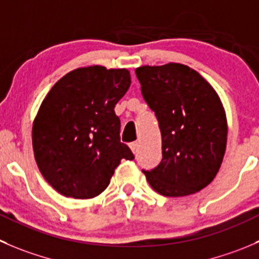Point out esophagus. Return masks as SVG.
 <instances>
[{
	"label": "esophagus",
	"instance_id": "34e87169",
	"mask_svg": "<svg viewBox=\"0 0 259 259\" xmlns=\"http://www.w3.org/2000/svg\"><path fill=\"white\" fill-rule=\"evenodd\" d=\"M130 149L133 150V153H137V150H138V143L137 142H133V143H130Z\"/></svg>",
	"mask_w": 259,
	"mask_h": 259
}]
</instances>
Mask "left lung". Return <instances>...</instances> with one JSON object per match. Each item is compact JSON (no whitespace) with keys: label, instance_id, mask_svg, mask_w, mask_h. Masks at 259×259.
I'll return each mask as SVG.
<instances>
[{"label":"left lung","instance_id":"1","mask_svg":"<svg viewBox=\"0 0 259 259\" xmlns=\"http://www.w3.org/2000/svg\"><path fill=\"white\" fill-rule=\"evenodd\" d=\"M135 73L162 134V160L143 169L148 182L168 197L199 192L215 178L227 148L219 96L196 71L178 63L144 66Z\"/></svg>","mask_w":259,"mask_h":259}]
</instances>
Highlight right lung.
Instances as JSON below:
<instances>
[{"label": "right lung", "instance_id": "right-lung-1", "mask_svg": "<svg viewBox=\"0 0 259 259\" xmlns=\"http://www.w3.org/2000/svg\"><path fill=\"white\" fill-rule=\"evenodd\" d=\"M127 69L78 68L60 78L32 125L35 160L47 182L67 197L92 199L109 186L121 159H134L120 142L115 105L126 94Z\"/></svg>", "mask_w": 259, "mask_h": 259}]
</instances>
